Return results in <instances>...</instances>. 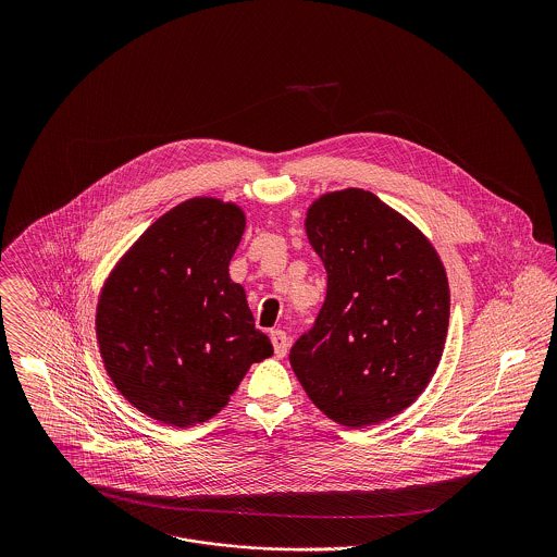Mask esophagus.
Here are the masks:
<instances>
[{"label": "esophagus", "instance_id": "obj_1", "mask_svg": "<svg viewBox=\"0 0 557 557\" xmlns=\"http://www.w3.org/2000/svg\"><path fill=\"white\" fill-rule=\"evenodd\" d=\"M270 338H272V345H274V354H276L278 358H283V356L287 354V349H289V336H287V332H285V330H272V332H270Z\"/></svg>", "mask_w": 557, "mask_h": 557}]
</instances>
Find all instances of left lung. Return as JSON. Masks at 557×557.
Returning <instances> with one entry per match:
<instances>
[{
	"label": "left lung",
	"instance_id": "left-lung-1",
	"mask_svg": "<svg viewBox=\"0 0 557 557\" xmlns=\"http://www.w3.org/2000/svg\"><path fill=\"white\" fill-rule=\"evenodd\" d=\"M327 292L289 362L319 409L343 426L397 416L431 382L450 292L435 248L373 193L323 195L307 214Z\"/></svg>",
	"mask_w": 557,
	"mask_h": 557
}]
</instances>
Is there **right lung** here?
Returning <instances> with one entry per match:
<instances>
[{
  "instance_id": "add662e5",
  "label": "right lung",
  "mask_w": 557,
  "mask_h": 557,
  "mask_svg": "<svg viewBox=\"0 0 557 557\" xmlns=\"http://www.w3.org/2000/svg\"><path fill=\"white\" fill-rule=\"evenodd\" d=\"M244 232L234 203L190 199L160 216L109 276L96 311L115 388L160 422L219 413L252 362L272 356L230 261Z\"/></svg>"
}]
</instances>
